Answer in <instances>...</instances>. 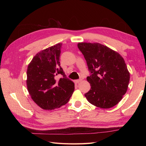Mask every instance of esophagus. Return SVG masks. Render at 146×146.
Segmentation results:
<instances>
[{"mask_svg":"<svg viewBox=\"0 0 146 146\" xmlns=\"http://www.w3.org/2000/svg\"><path fill=\"white\" fill-rule=\"evenodd\" d=\"M82 81V79H79V80H77L75 81V82H76V83H78L81 82Z\"/></svg>","mask_w":146,"mask_h":146,"instance_id":"1","label":"esophagus"}]
</instances>
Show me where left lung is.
Instances as JSON below:
<instances>
[{"label":"left lung","mask_w":146,"mask_h":146,"mask_svg":"<svg viewBox=\"0 0 146 146\" xmlns=\"http://www.w3.org/2000/svg\"><path fill=\"white\" fill-rule=\"evenodd\" d=\"M91 73L86 78L91 89L85 94L90 104L101 108L113 107L128 89L130 72L118 52L100 43L78 42Z\"/></svg>","instance_id":"8db88e82"}]
</instances>
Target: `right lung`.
I'll return each mask as SVG.
<instances>
[{
	"instance_id": "1",
	"label": "right lung",
	"mask_w": 146,
	"mask_h": 146,
	"mask_svg": "<svg viewBox=\"0 0 146 146\" xmlns=\"http://www.w3.org/2000/svg\"><path fill=\"white\" fill-rule=\"evenodd\" d=\"M61 43L39 52L29 64L27 87L34 102L43 110L58 108L68 102L74 83L66 77L60 64ZM61 74L60 80L56 76Z\"/></svg>"
}]
</instances>
